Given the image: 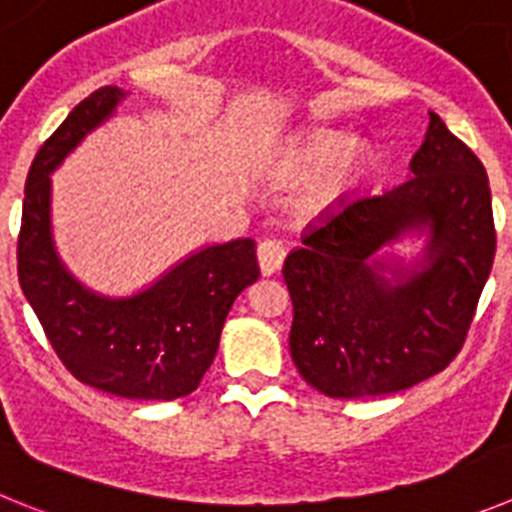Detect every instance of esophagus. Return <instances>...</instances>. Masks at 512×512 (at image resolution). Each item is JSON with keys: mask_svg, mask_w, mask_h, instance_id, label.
Instances as JSON below:
<instances>
[{"mask_svg": "<svg viewBox=\"0 0 512 512\" xmlns=\"http://www.w3.org/2000/svg\"><path fill=\"white\" fill-rule=\"evenodd\" d=\"M285 260V247L275 239H265L257 245V262H260V273L262 275H273L278 273L280 265Z\"/></svg>", "mask_w": 512, "mask_h": 512, "instance_id": "obj_1", "label": "esophagus"}]
</instances>
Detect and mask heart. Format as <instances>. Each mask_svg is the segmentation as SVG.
Returning <instances> with one entry per match:
<instances>
[{
	"label": "heart",
	"instance_id": "b5f03b06",
	"mask_svg": "<svg viewBox=\"0 0 512 512\" xmlns=\"http://www.w3.org/2000/svg\"><path fill=\"white\" fill-rule=\"evenodd\" d=\"M367 163H370L367 147L357 145L349 137L316 135L283 150L278 160V170L285 178H293V181H303V178L324 173L319 191L326 199H334V196L344 193L362 178Z\"/></svg>",
	"mask_w": 512,
	"mask_h": 512
}]
</instances>
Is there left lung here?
I'll list each match as a JSON object with an SVG mask.
<instances>
[{"instance_id":"left-lung-1","label":"left lung","mask_w":512,"mask_h":512,"mask_svg":"<svg viewBox=\"0 0 512 512\" xmlns=\"http://www.w3.org/2000/svg\"><path fill=\"white\" fill-rule=\"evenodd\" d=\"M428 117L408 181L344 196L285 257L290 357L329 398L398 393L444 370L490 278L495 222L485 165L439 114ZM408 233L427 239L416 261L379 257Z\"/></svg>"}]
</instances>
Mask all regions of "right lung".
I'll return each mask as SVG.
<instances>
[{
  "label": "right lung",
  "mask_w": 512,
  "mask_h": 512,
  "mask_svg": "<svg viewBox=\"0 0 512 512\" xmlns=\"http://www.w3.org/2000/svg\"><path fill=\"white\" fill-rule=\"evenodd\" d=\"M127 91L86 96L30 165L17 239L22 293L76 380L135 400H176L199 388L219 349L234 298L260 278L250 237L209 245L176 262L135 296L86 288L55 252L50 173L107 122Z\"/></svg>",
  "instance_id": "obj_1"
}]
</instances>
